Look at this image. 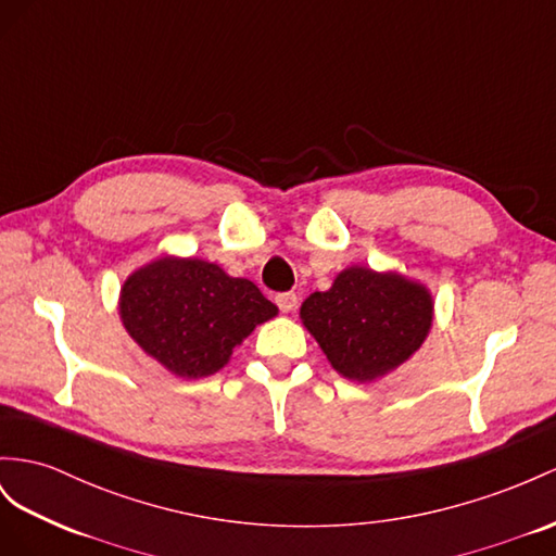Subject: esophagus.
<instances>
[{
	"instance_id": "1",
	"label": "esophagus",
	"mask_w": 556,
	"mask_h": 556,
	"mask_svg": "<svg viewBox=\"0 0 556 556\" xmlns=\"http://www.w3.org/2000/svg\"><path fill=\"white\" fill-rule=\"evenodd\" d=\"M277 305H279V309L281 312H287V315H289V312H293L295 309V305H298V295L295 293H279L277 295Z\"/></svg>"
}]
</instances>
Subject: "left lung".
<instances>
[{
    "mask_svg": "<svg viewBox=\"0 0 556 556\" xmlns=\"http://www.w3.org/2000/svg\"><path fill=\"white\" fill-rule=\"evenodd\" d=\"M434 319V298L425 283L396 269L376 273L350 265L329 291L301 305V321L336 371L354 382H376L408 362Z\"/></svg>",
    "mask_w": 556,
    "mask_h": 556,
    "instance_id": "8db88e82",
    "label": "left lung"
}]
</instances>
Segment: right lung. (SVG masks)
<instances>
[{"label":"right lung","mask_w":556,"mask_h":556,"mask_svg":"<svg viewBox=\"0 0 556 556\" xmlns=\"http://www.w3.org/2000/svg\"><path fill=\"white\" fill-rule=\"evenodd\" d=\"M277 315L253 281L202 258L162 255L134 269L119 291L126 333L185 380L218 374L255 326Z\"/></svg>","instance_id":"add662e5"}]
</instances>
